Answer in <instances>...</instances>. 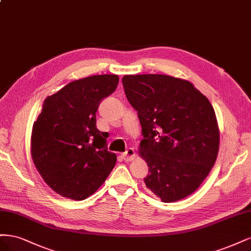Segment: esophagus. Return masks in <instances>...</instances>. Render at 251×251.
<instances>
[{
  "label": "esophagus",
  "mask_w": 251,
  "mask_h": 251,
  "mask_svg": "<svg viewBox=\"0 0 251 251\" xmlns=\"http://www.w3.org/2000/svg\"><path fill=\"white\" fill-rule=\"evenodd\" d=\"M123 158L125 161H131L135 157V151L133 148H129L126 152H124L122 154Z\"/></svg>",
  "instance_id": "34e87169"
}]
</instances>
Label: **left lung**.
<instances>
[{"mask_svg":"<svg viewBox=\"0 0 251 251\" xmlns=\"http://www.w3.org/2000/svg\"><path fill=\"white\" fill-rule=\"evenodd\" d=\"M122 82L142 126L139 153L149 167L146 187L163 202L191 195L219 151L211 102L188 80L167 75H126Z\"/></svg>","mask_w":251,"mask_h":251,"instance_id":"obj_1","label":"left lung"}]
</instances>
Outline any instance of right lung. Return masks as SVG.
<instances>
[{"label": "right lung", "instance_id": "1", "mask_svg": "<svg viewBox=\"0 0 251 251\" xmlns=\"http://www.w3.org/2000/svg\"><path fill=\"white\" fill-rule=\"evenodd\" d=\"M118 83V75L86 77L44 101L32 128L31 155L46 183L62 197L84 200L116 165L117 155L107 150L106 132L96 126V112Z\"/></svg>", "mask_w": 251, "mask_h": 251}]
</instances>
